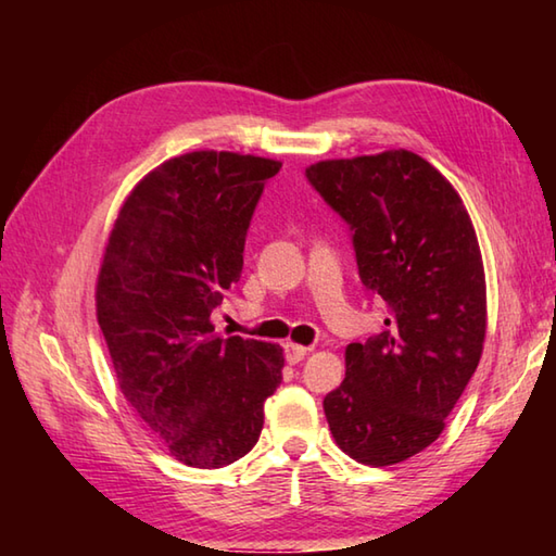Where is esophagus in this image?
Instances as JSON below:
<instances>
[{
	"instance_id": "esophagus-1",
	"label": "esophagus",
	"mask_w": 556,
	"mask_h": 556,
	"mask_svg": "<svg viewBox=\"0 0 556 556\" xmlns=\"http://www.w3.org/2000/svg\"><path fill=\"white\" fill-rule=\"evenodd\" d=\"M308 353H311L308 346L293 344V341H289V344H285V356H287V363H291V365L301 363L305 356H308Z\"/></svg>"
}]
</instances>
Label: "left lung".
<instances>
[{
	"mask_svg": "<svg viewBox=\"0 0 556 556\" xmlns=\"http://www.w3.org/2000/svg\"><path fill=\"white\" fill-rule=\"evenodd\" d=\"M311 186L353 231L384 332L346 346V377L323 401L341 452L392 466L430 446L473 377L488 327L478 236L454 186L416 152L325 160Z\"/></svg>",
	"mask_w": 556,
	"mask_h": 556,
	"instance_id": "1",
	"label": "left lung"
}]
</instances>
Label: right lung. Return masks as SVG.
<instances>
[{
	"mask_svg": "<svg viewBox=\"0 0 556 556\" xmlns=\"http://www.w3.org/2000/svg\"><path fill=\"white\" fill-rule=\"evenodd\" d=\"M281 162L198 150L140 181L114 222L98 277V323L122 394L167 452L222 468L255 446L285 356L215 334L212 311L241 279L243 245Z\"/></svg>",
	"mask_w": 556,
	"mask_h": 556,
	"instance_id": "obj_1",
	"label": "right lung"
}]
</instances>
